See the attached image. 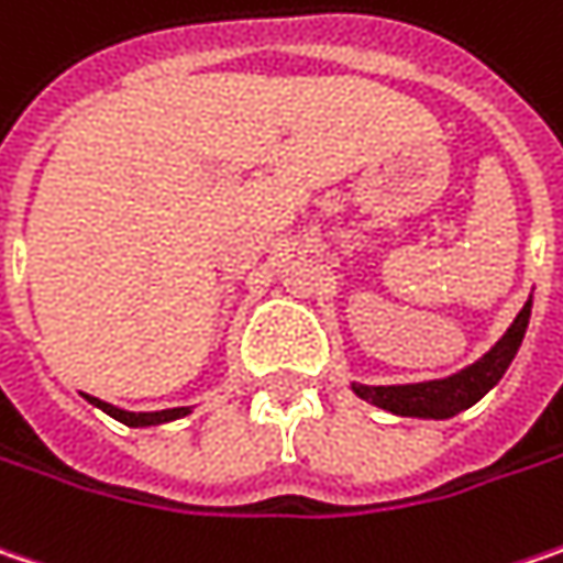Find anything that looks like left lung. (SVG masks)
I'll use <instances>...</instances> for the list:
<instances>
[{
  "instance_id": "8db88e82",
  "label": "left lung",
  "mask_w": 563,
  "mask_h": 563,
  "mask_svg": "<svg viewBox=\"0 0 563 563\" xmlns=\"http://www.w3.org/2000/svg\"><path fill=\"white\" fill-rule=\"evenodd\" d=\"M532 317V297L522 303L517 320L497 339L492 352H485L475 364L463 367L460 374L443 379H424V383H402V386H364L352 383L354 396L367 399L371 406L386 408L402 418H453L463 408L475 406L488 389L497 386V379L507 374L510 361L517 357L526 335V325Z\"/></svg>"
}]
</instances>
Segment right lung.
<instances>
[{
	"instance_id": "1",
	"label": "right lung",
	"mask_w": 563,
	"mask_h": 563,
	"mask_svg": "<svg viewBox=\"0 0 563 563\" xmlns=\"http://www.w3.org/2000/svg\"><path fill=\"white\" fill-rule=\"evenodd\" d=\"M91 406H98L100 411H107L110 418H117V421H123L129 428H152V424H164V421H177V418H184L189 415V408H164V411H126V408H117L110 406V402H100L95 396H85Z\"/></svg>"
}]
</instances>
